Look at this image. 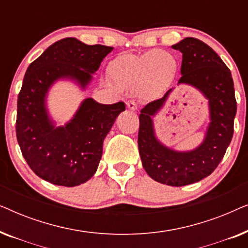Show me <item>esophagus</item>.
I'll return each instance as SVG.
<instances>
[{
	"label": "esophagus",
	"mask_w": 248,
	"mask_h": 248,
	"mask_svg": "<svg viewBox=\"0 0 248 248\" xmlns=\"http://www.w3.org/2000/svg\"><path fill=\"white\" fill-rule=\"evenodd\" d=\"M126 107H127V109H130V110H137L138 109V105L135 104V101H133V100L126 101Z\"/></svg>",
	"instance_id": "34e87169"
}]
</instances>
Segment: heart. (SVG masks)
Segmentation results:
<instances>
[{"label":"heart","mask_w":248,"mask_h":248,"mask_svg":"<svg viewBox=\"0 0 248 248\" xmlns=\"http://www.w3.org/2000/svg\"><path fill=\"white\" fill-rule=\"evenodd\" d=\"M108 72L118 88L155 99L174 79L176 61L170 54L151 50L143 55L125 54L109 64Z\"/></svg>","instance_id":"obj_1"}]
</instances>
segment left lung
Returning <instances> with one entry per match:
<instances>
[{
	"instance_id": "8db88e82",
	"label": "left lung",
	"mask_w": 248,
	"mask_h": 248,
	"mask_svg": "<svg viewBox=\"0 0 248 248\" xmlns=\"http://www.w3.org/2000/svg\"><path fill=\"white\" fill-rule=\"evenodd\" d=\"M183 54L178 86L199 90L208 100L209 124L198 147L175 150L155 134L154 118L165 106L168 90L161 99L142 108L138 145L142 166L152 179L169 186H185L208 177L221 161L233 134L237 104L230 70L211 47L200 39L186 37L172 45Z\"/></svg>"
}]
</instances>
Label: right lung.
<instances>
[{
    "label": "right lung",
    "mask_w": 248,
    "mask_h": 248,
    "mask_svg": "<svg viewBox=\"0 0 248 248\" xmlns=\"http://www.w3.org/2000/svg\"><path fill=\"white\" fill-rule=\"evenodd\" d=\"M111 50L113 47L87 45L67 37L50 45L27 69L18 97L16 131L23 158L38 177L73 187L96 174L105 138L125 104L104 105L86 98L70 121L57 125L47 98L59 81L86 90Z\"/></svg>",
    "instance_id": "right-lung-1"
}]
</instances>
